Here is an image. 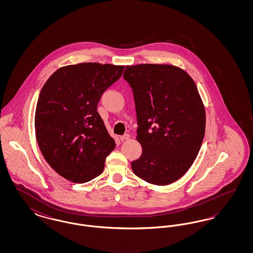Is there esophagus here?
<instances>
[{
  "label": "esophagus",
  "mask_w": 253,
  "mask_h": 253,
  "mask_svg": "<svg viewBox=\"0 0 253 253\" xmlns=\"http://www.w3.org/2000/svg\"><path fill=\"white\" fill-rule=\"evenodd\" d=\"M130 137H131V135L129 133H125V134L121 135V141H125V140H128Z\"/></svg>",
  "instance_id": "1"
}]
</instances>
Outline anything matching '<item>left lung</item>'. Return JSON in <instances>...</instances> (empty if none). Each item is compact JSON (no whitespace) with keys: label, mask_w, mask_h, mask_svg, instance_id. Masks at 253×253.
Segmentation results:
<instances>
[{"label":"left lung","mask_w":253,"mask_h":253,"mask_svg":"<svg viewBox=\"0 0 253 253\" xmlns=\"http://www.w3.org/2000/svg\"><path fill=\"white\" fill-rule=\"evenodd\" d=\"M123 78L132 88L142 147L131 163L133 173L159 186L178 180L204 138L205 107L196 85L184 70L168 64L126 66Z\"/></svg>","instance_id":"8db88e82"}]
</instances>
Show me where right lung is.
Returning <instances> with one entry per match:
<instances>
[{
	"mask_svg": "<svg viewBox=\"0 0 253 253\" xmlns=\"http://www.w3.org/2000/svg\"><path fill=\"white\" fill-rule=\"evenodd\" d=\"M124 66L84 62L61 67L44 84L35 113L36 138L49 165L60 176L85 183L99 175L115 149L97 103Z\"/></svg>",
	"mask_w": 253,
	"mask_h": 253,
	"instance_id": "add662e5",
	"label": "right lung"
}]
</instances>
